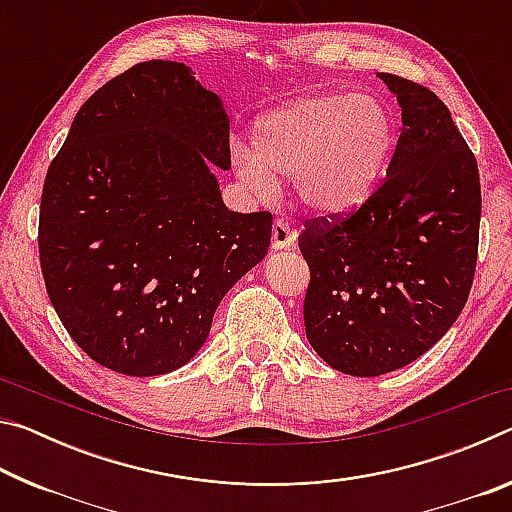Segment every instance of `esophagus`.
<instances>
[{
	"label": "esophagus",
	"instance_id": "1",
	"mask_svg": "<svg viewBox=\"0 0 512 512\" xmlns=\"http://www.w3.org/2000/svg\"><path fill=\"white\" fill-rule=\"evenodd\" d=\"M293 241H296V230L291 228L289 221L275 219L273 221V230H271V244H273V248L275 250L289 248V246H293Z\"/></svg>",
	"mask_w": 512,
	"mask_h": 512
}]
</instances>
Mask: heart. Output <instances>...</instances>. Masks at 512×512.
Returning a JSON list of instances; mask_svg holds the SVG:
<instances>
[{
    "mask_svg": "<svg viewBox=\"0 0 512 512\" xmlns=\"http://www.w3.org/2000/svg\"><path fill=\"white\" fill-rule=\"evenodd\" d=\"M397 142L393 112L354 92L309 94L255 124L253 151L237 146V173L257 192L293 176L298 201L320 214H348L375 192Z\"/></svg>",
    "mask_w": 512,
    "mask_h": 512,
    "instance_id": "heart-1",
    "label": "heart"
}]
</instances>
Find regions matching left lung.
I'll use <instances>...</instances> for the list:
<instances>
[{"instance_id": "1", "label": "left lung", "mask_w": 512, "mask_h": 512, "mask_svg": "<svg viewBox=\"0 0 512 512\" xmlns=\"http://www.w3.org/2000/svg\"><path fill=\"white\" fill-rule=\"evenodd\" d=\"M402 108L386 178L352 214L305 219V332L334 370L377 377L436 345L470 296L479 253L481 183L443 101L377 74Z\"/></svg>"}]
</instances>
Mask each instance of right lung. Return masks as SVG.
Here are the masks:
<instances>
[{"mask_svg":"<svg viewBox=\"0 0 512 512\" xmlns=\"http://www.w3.org/2000/svg\"><path fill=\"white\" fill-rule=\"evenodd\" d=\"M230 121L192 69L149 60L76 112L42 187L47 296L92 361L121 375L178 370L214 311L271 246V212H230Z\"/></svg>","mask_w":512,"mask_h":512,"instance_id":"obj_1","label":"right lung"}]
</instances>
